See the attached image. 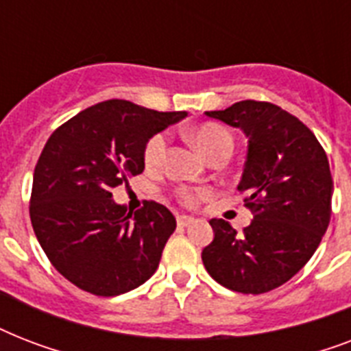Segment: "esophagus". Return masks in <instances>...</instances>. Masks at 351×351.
I'll use <instances>...</instances> for the list:
<instances>
[{"instance_id":"obj_1","label":"esophagus","mask_w":351,"mask_h":351,"mask_svg":"<svg viewBox=\"0 0 351 351\" xmlns=\"http://www.w3.org/2000/svg\"><path fill=\"white\" fill-rule=\"evenodd\" d=\"M176 222H178V226H182V228H186V226H189L191 222H195V219L189 217V215H178V217H176Z\"/></svg>"}]
</instances>
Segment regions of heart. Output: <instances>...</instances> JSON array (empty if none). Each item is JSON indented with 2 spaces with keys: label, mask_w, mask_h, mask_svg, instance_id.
<instances>
[{
  "label": "heart",
  "mask_w": 351,
  "mask_h": 351,
  "mask_svg": "<svg viewBox=\"0 0 351 351\" xmlns=\"http://www.w3.org/2000/svg\"><path fill=\"white\" fill-rule=\"evenodd\" d=\"M187 136L193 142V145L206 156V158L213 160L220 154H228L230 156L233 151V136L226 127L208 121V123H200V125L193 127L191 131L187 132ZM167 151V138L165 134L158 132L147 140L145 149H143V162L147 167H156L162 164V160ZM208 189H182L180 200L186 206H197L204 197H208Z\"/></svg>",
  "instance_id": "b5f03b06"
}]
</instances>
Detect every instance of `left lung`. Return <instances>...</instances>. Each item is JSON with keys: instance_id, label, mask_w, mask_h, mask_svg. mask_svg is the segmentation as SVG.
I'll return each mask as SVG.
<instances>
[{"instance_id": "1", "label": "left lung", "mask_w": 351, "mask_h": 351, "mask_svg": "<svg viewBox=\"0 0 351 351\" xmlns=\"http://www.w3.org/2000/svg\"><path fill=\"white\" fill-rule=\"evenodd\" d=\"M206 114L247 136L239 191L253 220L240 234L226 220H209L215 237L202 250L204 266L224 288L266 293L300 271L326 233L333 193L328 156L299 118L269 101H237Z\"/></svg>"}]
</instances>
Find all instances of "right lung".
I'll return each mask as SVG.
<instances>
[{
    "label": "right lung",
    "instance_id": "add662e5",
    "mask_svg": "<svg viewBox=\"0 0 351 351\" xmlns=\"http://www.w3.org/2000/svg\"><path fill=\"white\" fill-rule=\"evenodd\" d=\"M186 117L107 100L47 140L34 169L30 222L47 258L74 286L114 297L156 271L175 217L154 200L127 211L112 200V189L142 173L149 138Z\"/></svg>",
    "mask_w": 351,
    "mask_h": 351
}]
</instances>
